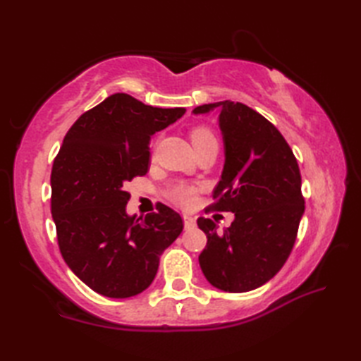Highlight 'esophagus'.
Here are the masks:
<instances>
[{"instance_id": "1", "label": "esophagus", "mask_w": 361, "mask_h": 361, "mask_svg": "<svg viewBox=\"0 0 361 361\" xmlns=\"http://www.w3.org/2000/svg\"><path fill=\"white\" fill-rule=\"evenodd\" d=\"M183 220H185V228L195 226V219L192 216H189V214H185V216H183Z\"/></svg>"}]
</instances>
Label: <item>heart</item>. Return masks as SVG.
<instances>
[{"label": "heart", "instance_id": "heart-1", "mask_svg": "<svg viewBox=\"0 0 361 361\" xmlns=\"http://www.w3.org/2000/svg\"><path fill=\"white\" fill-rule=\"evenodd\" d=\"M190 140H192L194 145L197 147V145H200V144L204 142V141L216 140V135H214V132H212V130H211L209 127H206V126H197V127H194L192 130H190ZM171 194H172L173 200H175L176 203H180V204H183V206H188V204L192 203L195 190H194L192 188H190V186L183 185V183H180V185L173 186Z\"/></svg>", "mask_w": 361, "mask_h": 361}]
</instances>
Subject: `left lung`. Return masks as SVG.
<instances>
[{
  "mask_svg": "<svg viewBox=\"0 0 361 361\" xmlns=\"http://www.w3.org/2000/svg\"><path fill=\"white\" fill-rule=\"evenodd\" d=\"M217 106L225 167L206 211L234 212L235 219L224 233L211 219L197 220L208 237L198 262L214 287L242 293L270 281L293 250L305 208L301 172L279 130L245 104H204L194 113Z\"/></svg>",
  "mask_w": 361,
  "mask_h": 361,
  "instance_id": "obj_1",
  "label": "left lung"
}]
</instances>
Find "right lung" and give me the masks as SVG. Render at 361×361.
I'll return each instance as SVG.
<instances>
[{
  "label": "right lung",
  "instance_id": "obj_1",
  "mask_svg": "<svg viewBox=\"0 0 361 361\" xmlns=\"http://www.w3.org/2000/svg\"><path fill=\"white\" fill-rule=\"evenodd\" d=\"M185 109H157L116 93L85 111L65 135L51 172V212L66 265L96 293L130 298L155 279L159 256L183 219L159 203L128 217L126 185L147 173L150 141Z\"/></svg>",
  "mask_w": 361,
  "mask_h": 361
}]
</instances>
